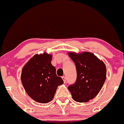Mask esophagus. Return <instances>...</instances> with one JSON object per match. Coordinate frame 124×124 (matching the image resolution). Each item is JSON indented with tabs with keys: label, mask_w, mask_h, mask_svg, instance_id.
Here are the masks:
<instances>
[{
	"label": "esophagus",
	"mask_w": 124,
	"mask_h": 124,
	"mask_svg": "<svg viewBox=\"0 0 124 124\" xmlns=\"http://www.w3.org/2000/svg\"><path fill=\"white\" fill-rule=\"evenodd\" d=\"M62 80H63V81H64V83H66V78H65V77H62Z\"/></svg>",
	"instance_id": "obj_1"
}]
</instances>
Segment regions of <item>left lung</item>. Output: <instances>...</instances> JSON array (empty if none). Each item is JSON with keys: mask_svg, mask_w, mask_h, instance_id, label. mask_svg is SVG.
<instances>
[{"mask_svg": "<svg viewBox=\"0 0 124 124\" xmlns=\"http://www.w3.org/2000/svg\"><path fill=\"white\" fill-rule=\"evenodd\" d=\"M68 54L75 64L77 77L75 83L67 88L74 101L88 102L99 93L103 86L107 74L105 64L91 52H70Z\"/></svg>", "mask_w": 124, "mask_h": 124, "instance_id": "obj_1", "label": "left lung"}]
</instances>
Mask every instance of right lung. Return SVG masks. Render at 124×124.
Segmentation results:
<instances>
[{"mask_svg": "<svg viewBox=\"0 0 124 124\" xmlns=\"http://www.w3.org/2000/svg\"><path fill=\"white\" fill-rule=\"evenodd\" d=\"M52 55L36 54L23 67L21 81L24 90L32 100L40 103L52 101L58 85L64 83L51 64Z\"/></svg>", "mask_w": 124, "mask_h": 124, "instance_id": "1", "label": "right lung"}]
</instances>
